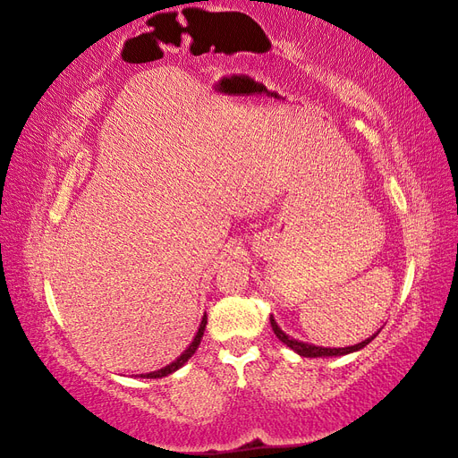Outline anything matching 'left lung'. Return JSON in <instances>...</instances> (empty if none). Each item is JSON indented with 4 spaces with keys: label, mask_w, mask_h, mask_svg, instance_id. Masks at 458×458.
<instances>
[{
    "label": "left lung",
    "mask_w": 458,
    "mask_h": 458,
    "mask_svg": "<svg viewBox=\"0 0 458 458\" xmlns=\"http://www.w3.org/2000/svg\"><path fill=\"white\" fill-rule=\"evenodd\" d=\"M271 327H273V331H275V335L278 336V341H283L286 346H290L292 350L294 352H298L300 356H303V358H325V356H344V354H350V352H356V350H361L363 346H368L373 338H375V333L373 336H369L368 341H363V343H360V344H354V346H346V348H323V346H313V344H308V343H300V341H296V338H290L283 329H280V327L276 325V321L273 319V315H271Z\"/></svg>",
    "instance_id": "1"
}]
</instances>
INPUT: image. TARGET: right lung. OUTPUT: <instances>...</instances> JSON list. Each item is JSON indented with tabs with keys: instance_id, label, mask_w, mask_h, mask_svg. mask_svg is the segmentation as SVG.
Wrapping results in <instances>:
<instances>
[{
	"instance_id": "obj_1",
	"label": "right lung",
	"mask_w": 458,
	"mask_h": 458,
	"mask_svg": "<svg viewBox=\"0 0 458 458\" xmlns=\"http://www.w3.org/2000/svg\"><path fill=\"white\" fill-rule=\"evenodd\" d=\"M205 325H207V315H203V321H201V325H199V331H197V335H195V338H193V343H191L190 346H187V350L183 352V354H182L178 360L172 361L170 366L162 368V369L150 371V373H140V377H147V379H158V377H164V375H170V373H174L175 369H180V368L183 366V363L195 354V350L199 348V344H201V338H203V333H205Z\"/></svg>"
}]
</instances>
